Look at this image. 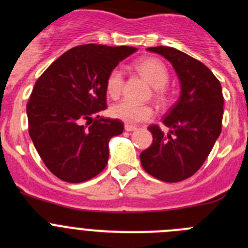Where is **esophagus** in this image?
<instances>
[{"mask_svg":"<svg viewBox=\"0 0 248 248\" xmlns=\"http://www.w3.org/2000/svg\"><path fill=\"white\" fill-rule=\"evenodd\" d=\"M124 129H125L126 131H134L135 129H137V126L129 125V124H125V126H124Z\"/></svg>","mask_w":248,"mask_h":248,"instance_id":"1","label":"esophagus"}]
</instances>
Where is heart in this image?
I'll return each instance as SVG.
<instances>
[{
  "mask_svg": "<svg viewBox=\"0 0 248 248\" xmlns=\"http://www.w3.org/2000/svg\"><path fill=\"white\" fill-rule=\"evenodd\" d=\"M139 73L143 74L149 83L154 87V97L157 100H165V85L169 82V71L160 59L146 58L135 64ZM124 84V73L120 68H114L109 72L105 82V88L110 97H118ZM110 115L126 124H137L153 118L154 111L149 105L137 104L128 99H123L110 107Z\"/></svg>",
  "mask_w": 248,
  "mask_h": 248,
  "instance_id": "b5f03b06",
  "label": "heart"
}]
</instances>
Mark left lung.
<instances>
[{
  "label": "left lung",
  "instance_id": "left-lung-1",
  "mask_svg": "<svg viewBox=\"0 0 248 248\" xmlns=\"http://www.w3.org/2000/svg\"><path fill=\"white\" fill-rule=\"evenodd\" d=\"M171 63L181 85L180 98L164 118L165 134L150 125L153 144L140 154L148 174L166 183L192 176L202 166L221 134L223 95L221 84L198 59L171 47H150Z\"/></svg>",
  "mask_w": 248,
  "mask_h": 248
}]
</instances>
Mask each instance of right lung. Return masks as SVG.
<instances>
[{
  "instance_id": "obj_1",
  "label": "right lung",
  "mask_w": 248,
  "mask_h": 248,
  "mask_svg": "<svg viewBox=\"0 0 248 248\" xmlns=\"http://www.w3.org/2000/svg\"><path fill=\"white\" fill-rule=\"evenodd\" d=\"M134 52L128 46H78L37 79L27 103L28 131L45 165L61 180H91L108 163L109 140L122 134L124 124L99 117L107 109L105 82Z\"/></svg>"
}]
</instances>
